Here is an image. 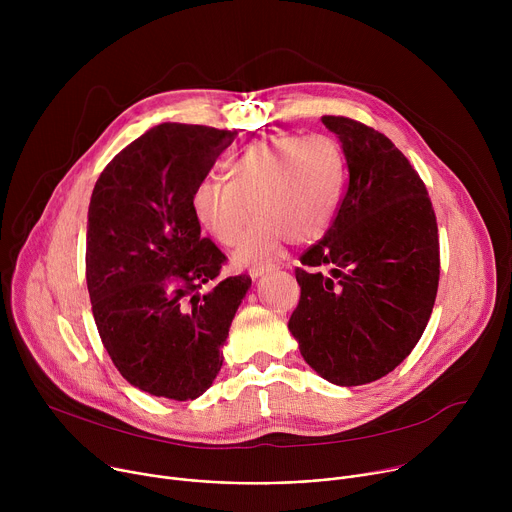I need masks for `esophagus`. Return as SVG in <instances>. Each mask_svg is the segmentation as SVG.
<instances>
[{"mask_svg": "<svg viewBox=\"0 0 512 512\" xmlns=\"http://www.w3.org/2000/svg\"><path fill=\"white\" fill-rule=\"evenodd\" d=\"M273 269H275L273 265H255V267L249 269V275H251L253 279H257V277H261V275H265V273H271Z\"/></svg>", "mask_w": 512, "mask_h": 512, "instance_id": "esophagus-1", "label": "esophagus"}]
</instances>
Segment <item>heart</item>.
<instances>
[{"label":"heart","mask_w":512,"mask_h":512,"mask_svg":"<svg viewBox=\"0 0 512 512\" xmlns=\"http://www.w3.org/2000/svg\"><path fill=\"white\" fill-rule=\"evenodd\" d=\"M227 182L202 178L192 188L196 221L221 245H233L249 214L255 218L237 249V261H271L285 241L320 239L340 206L346 160L340 143L324 133L259 139L225 164Z\"/></svg>","instance_id":"1"}]
</instances>
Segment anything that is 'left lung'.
<instances>
[{"instance_id": "1", "label": "left lung", "mask_w": 512, "mask_h": 512, "mask_svg": "<svg viewBox=\"0 0 512 512\" xmlns=\"http://www.w3.org/2000/svg\"><path fill=\"white\" fill-rule=\"evenodd\" d=\"M322 123L342 143L348 186L326 235L300 257L287 328L320 377L356 387L389 375L419 342L440 239L423 180L387 135L340 115Z\"/></svg>"}]
</instances>
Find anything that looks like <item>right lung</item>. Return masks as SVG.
I'll return each instance as SVG.
<instances>
[{
    "label": "right lung",
    "instance_id": "right-lung-1",
    "mask_svg": "<svg viewBox=\"0 0 512 512\" xmlns=\"http://www.w3.org/2000/svg\"><path fill=\"white\" fill-rule=\"evenodd\" d=\"M237 131L162 123L101 172L87 225L95 324L121 377L154 397H200L223 367V344L251 287L221 277L225 253L200 237L190 196ZM208 282L211 289L198 295Z\"/></svg>",
    "mask_w": 512,
    "mask_h": 512
}]
</instances>
